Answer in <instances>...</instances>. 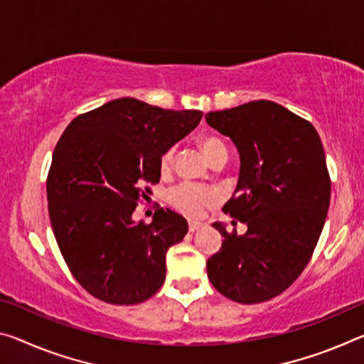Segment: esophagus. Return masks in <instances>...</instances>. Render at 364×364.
<instances>
[{
    "instance_id": "esophagus-1",
    "label": "esophagus",
    "mask_w": 364,
    "mask_h": 364,
    "mask_svg": "<svg viewBox=\"0 0 364 364\" xmlns=\"http://www.w3.org/2000/svg\"><path fill=\"white\" fill-rule=\"evenodd\" d=\"M200 227H203V223H200V222H189V232H191V233L198 232Z\"/></svg>"
}]
</instances>
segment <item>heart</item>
Wrapping results in <instances>:
<instances>
[{"instance_id":"1","label":"heart","mask_w":364,"mask_h":364,"mask_svg":"<svg viewBox=\"0 0 364 364\" xmlns=\"http://www.w3.org/2000/svg\"><path fill=\"white\" fill-rule=\"evenodd\" d=\"M200 151L204 152L207 160L215 161L220 157H227V147L225 144L215 136H204L199 141ZM173 157H175V147L166 149L160 157V170L166 171L170 170L173 164ZM217 199V194L212 188L199 186V184L193 183H180L175 188L170 189L168 200L170 204L175 207L176 210L188 217H200L207 205H210L213 200Z\"/></svg>"}]
</instances>
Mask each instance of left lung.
Masks as SVG:
<instances>
[{
	"label": "left lung",
	"mask_w": 364,
	"mask_h": 364,
	"mask_svg": "<svg viewBox=\"0 0 364 364\" xmlns=\"http://www.w3.org/2000/svg\"><path fill=\"white\" fill-rule=\"evenodd\" d=\"M240 152V178L223 212L247 225L228 233L207 261V277L236 303H262L284 293L306 267L331 204L324 147L314 126L269 100L205 114Z\"/></svg>",
	"instance_id": "8db88e82"
}]
</instances>
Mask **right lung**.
Masks as SVG:
<instances>
[{"label":"right lung","instance_id":"add662e5","mask_svg":"<svg viewBox=\"0 0 364 364\" xmlns=\"http://www.w3.org/2000/svg\"><path fill=\"white\" fill-rule=\"evenodd\" d=\"M203 118L117 99L74 118L58 141L47 178L56 243L79 285L112 304H137L165 282V255L188 233L180 213L159 209L134 222L160 180V157Z\"/></svg>","mask_w":364,"mask_h":364}]
</instances>
